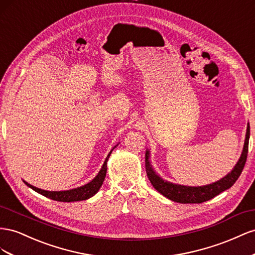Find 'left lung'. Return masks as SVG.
Segmentation results:
<instances>
[{
  "instance_id": "1",
  "label": "left lung",
  "mask_w": 255,
  "mask_h": 255,
  "mask_svg": "<svg viewBox=\"0 0 255 255\" xmlns=\"http://www.w3.org/2000/svg\"><path fill=\"white\" fill-rule=\"evenodd\" d=\"M249 137H250V125L248 123L247 125V132H246V139L244 148L242 151V155L239 157L237 163L235 164L233 170L227 174L221 179L215 181L213 184L205 185V186H198V187H191V186H184L178 184L170 183L168 180H164L162 177H160L158 173L154 170L150 163V151L146 149L145 152V168H146L147 177L158 192L164 195L171 201L183 203V204H199V203L206 202L210 199L215 198L216 195L227 190L235 184V181L241 176V174L244 170V166L246 164L247 156H248V145H249Z\"/></svg>"
}]
</instances>
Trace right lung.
Segmentation results:
<instances>
[{"mask_svg":"<svg viewBox=\"0 0 255 255\" xmlns=\"http://www.w3.org/2000/svg\"><path fill=\"white\" fill-rule=\"evenodd\" d=\"M118 145H115V146L110 150V152H109L106 160H105V162H104L103 166H101V169H100V171H99L97 175L94 177L93 180H91L90 183H87V184H85L81 187L70 189V190H64V191H47V190H42V189L36 188V187L30 185L28 183H26L25 180H23L24 184L30 188H32L34 191L38 192L41 195L46 196V198H49V199L54 200V201L77 202V201H84V200L90 199V198H92L93 195H95L99 191L100 187L103 186V183H104L106 174H107V162L109 160V157H110L112 150L116 146H118Z\"/></svg>","mask_w":255,"mask_h":255,"instance_id":"obj_1","label":"right lung"}]
</instances>
